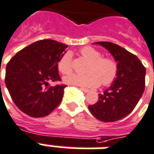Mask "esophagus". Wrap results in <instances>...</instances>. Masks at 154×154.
I'll return each instance as SVG.
<instances>
[{
    "mask_svg": "<svg viewBox=\"0 0 154 154\" xmlns=\"http://www.w3.org/2000/svg\"><path fill=\"white\" fill-rule=\"evenodd\" d=\"M81 90H82V91H83L84 92H90V90H89V89H87V88H81Z\"/></svg>",
    "mask_w": 154,
    "mask_h": 154,
    "instance_id": "34e87169",
    "label": "esophagus"
}]
</instances>
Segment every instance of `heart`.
Returning <instances> with one entry per match:
<instances>
[{
    "label": "heart",
    "mask_w": 154,
    "mask_h": 154,
    "mask_svg": "<svg viewBox=\"0 0 154 154\" xmlns=\"http://www.w3.org/2000/svg\"><path fill=\"white\" fill-rule=\"evenodd\" d=\"M82 57L89 62L85 69L87 73L72 74L64 78L67 84L85 88H96L98 85L111 84L118 76V66L116 60L111 57H102V52L92 47H85L80 50ZM57 69L63 75H68L73 69L72 58L70 52H66L57 62Z\"/></svg>",
    "instance_id": "1"
}]
</instances>
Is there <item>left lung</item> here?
Returning a JSON list of instances; mask_svg holds the SVG:
<instances>
[{"mask_svg":"<svg viewBox=\"0 0 154 154\" xmlns=\"http://www.w3.org/2000/svg\"><path fill=\"white\" fill-rule=\"evenodd\" d=\"M108 50L118 62V76L112 84L100 93L95 104L88 109L97 119L116 122L130 114L144 92L146 69L135 55L123 47L108 42H98Z\"/></svg>","mask_w":154,"mask_h":154,"instance_id":"obj_1","label":"left lung"}]
</instances>
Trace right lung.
I'll use <instances>...</instances> for the list:
<instances>
[{
	"mask_svg": "<svg viewBox=\"0 0 154 154\" xmlns=\"http://www.w3.org/2000/svg\"><path fill=\"white\" fill-rule=\"evenodd\" d=\"M67 47L54 40H41L18 51L8 62L5 82L21 112L42 118L61 103L66 85L51 87L49 82L62 81L57 62Z\"/></svg>",
	"mask_w": 154,
	"mask_h": 154,
	"instance_id": "1",
	"label": "right lung"
}]
</instances>
